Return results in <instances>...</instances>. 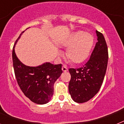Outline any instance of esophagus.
Segmentation results:
<instances>
[{"label": "esophagus", "mask_w": 124, "mask_h": 124, "mask_svg": "<svg viewBox=\"0 0 124 124\" xmlns=\"http://www.w3.org/2000/svg\"><path fill=\"white\" fill-rule=\"evenodd\" d=\"M68 70V67L66 65H63V66H62V70H63V72L67 71Z\"/></svg>", "instance_id": "obj_1"}]
</instances>
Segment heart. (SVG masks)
Listing matches in <instances>:
<instances>
[{
	"label": "heart",
	"mask_w": 124,
	"mask_h": 124,
	"mask_svg": "<svg viewBox=\"0 0 124 124\" xmlns=\"http://www.w3.org/2000/svg\"><path fill=\"white\" fill-rule=\"evenodd\" d=\"M94 41V37L91 34L79 30L66 38L62 41V45L67 48L68 58L73 63L78 64L85 61L89 56ZM59 53H61V51H59Z\"/></svg>",
	"instance_id": "heart-1"
}]
</instances>
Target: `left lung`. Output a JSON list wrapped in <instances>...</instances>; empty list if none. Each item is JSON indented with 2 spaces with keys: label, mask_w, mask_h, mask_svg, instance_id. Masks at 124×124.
I'll return each mask as SVG.
<instances>
[{
  "label": "left lung",
  "mask_w": 124,
  "mask_h": 124,
  "mask_svg": "<svg viewBox=\"0 0 124 124\" xmlns=\"http://www.w3.org/2000/svg\"><path fill=\"white\" fill-rule=\"evenodd\" d=\"M97 42L90 59L83 67L69 69L71 80L68 89L78 103L86 102L98 93L106 74L108 61L107 46L104 35L96 30Z\"/></svg>",
  "instance_id": "obj_1"
}]
</instances>
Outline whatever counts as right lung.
I'll return each instance as SVG.
<instances>
[{
    "mask_svg": "<svg viewBox=\"0 0 124 124\" xmlns=\"http://www.w3.org/2000/svg\"><path fill=\"white\" fill-rule=\"evenodd\" d=\"M17 38L12 51L13 65L18 86L26 97L38 104H45L51 100L54 93V82L63 73L61 64L45 62L37 66H28L20 61L15 47L22 36Z\"/></svg>",
    "mask_w": 124,
    "mask_h": 124,
    "instance_id": "1",
    "label": "right lung"
}]
</instances>
